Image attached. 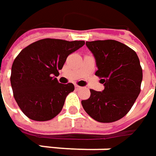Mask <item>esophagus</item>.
Listing matches in <instances>:
<instances>
[{
  "instance_id": "34e87169",
  "label": "esophagus",
  "mask_w": 156,
  "mask_h": 156,
  "mask_svg": "<svg viewBox=\"0 0 156 156\" xmlns=\"http://www.w3.org/2000/svg\"><path fill=\"white\" fill-rule=\"evenodd\" d=\"M75 89H77V90H78V89H81V87L78 86V85H75Z\"/></svg>"
}]
</instances>
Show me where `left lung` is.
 Segmentation results:
<instances>
[{
  "label": "left lung",
  "instance_id": "left-lung-1",
  "mask_svg": "<svg viewBox=\"0 0 156 156\" xmlns=\"http://www.w3.org/2000/svg\"><path fill=\"white\" fill-rule=\"evenodd\" d=\"M103 83L102 92L90 89V97L81 101L84 110L99 122H114L124 117L141 92L142 69L132 48L115 40L87 41Z\"/></svg>",
  "mask_w": 156,
  "mask_h": 156
}]
</instances>
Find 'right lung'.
<instances>
[{
  "label": "right lung",
  "mask_w": 156,
  "mask_h": 156,
  "mask_svg": "<svg viewBox=\"0 0 156 156\" xmlns=\"http://www.w3.org/2000/svg\"><path fill=\"white\" fill-rule=\"evenodd\" d=\"M85 44L84 41L39 40L23 48L15 59L10 81L14 97L29 119L49 121L62 111L73 83L62 84L55 76L67 57Z\"/></svg>",
  "instance_id": "1"
}]
</instances>
